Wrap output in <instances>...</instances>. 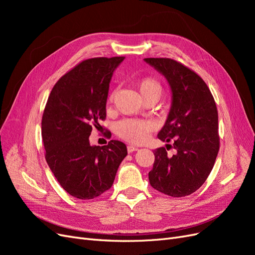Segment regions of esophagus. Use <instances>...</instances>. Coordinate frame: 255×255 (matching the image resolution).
Segmentation results:
<instances>
[{
    "label": "esophagus",
    "instance_id": "obj_1",
    "mask_svg": "<svg viewBox=\"0 0 255 255\" xmlns=\"http://www.w3.org/2000/svg\"><path fill=\"white\" fill-rule=\"evenodd\" d=\"M137 150H138L137 146H135V145H133V144L128 145V153H132V152L137 151Z\"/></svg>",
    "mask_w": 255,
    "mask_h": 255
}]
</instances>
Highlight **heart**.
I'll return each mask as SVG.
<instances>
[{
    "instance_id": "1",
    "label": "heart",
    "mask_w": 255,
    "mask_h": 255,
    "mask_svg": "<svg viewBox=\"0 0 255 255\" xmlns=\"http://www.w3.org/2000/svg\"><path fill=\"white\" fill-rule=\"evenodd\" d=\"M137 89L142 100L151 97L158 99L163 92L160 83L153 78H143L140 80L137 83ZM113 98L114 96L112 95L110 101H113ZM153 128V123L148 120L123 119L115 125V133L123 140L139 144L148 140Z\"/></svg>"
}]
</instances>
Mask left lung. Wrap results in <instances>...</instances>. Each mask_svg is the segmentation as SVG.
I'll use <instances>...</instances> for the list:
<instances>
[{
  "label": "left lung",
  "mask_w": 255,
  "mask_h": 255,
  "mask_svg": "<svg viewBox=\"0 0 255 255\" xmlns=\"http://www.w3.org/2000/svg\"><path fill=\"white\" fill-rule=\"evenodd\" d=\"M163 74L172 92L171 109L157 135L166 144L154 150L151 186L165 195L185 197L202 186L219 151L218 112L205 82L186 66L171 58H144ZM176 150L167 155V146Z\"/></svg>",
  "instance_id": "left-lung-1"
}]
</instances>
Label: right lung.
<instances>
[{
	"instance_id": "add662e5",
	"label": "right lung",
	"mask_w": 255,
	"mask_h": 255,
	"mask_svg": "<svg viewBox=\"0 0 255 255\" xmlns=\"http://www.w3.org/2000/svg\"><path fill=\"white\" fill-rule=\"evenodd\" d=\"M125 59L96 57L83 60L53 87L42 115L45 160L69 195L90 200L109 190L127 145L119 140L90 145L89 136L106 118V101L115 69Z\"/></svg>"
}]
</instances>
